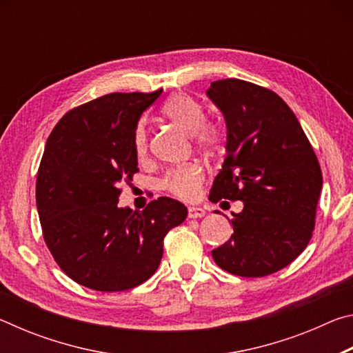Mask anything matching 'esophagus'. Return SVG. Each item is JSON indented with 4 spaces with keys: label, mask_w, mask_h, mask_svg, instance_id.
Returning a JSON list of instances; mask_svg holds the SVG:
<instances>
[{
    "label": "esophagus",
    "mask_w": 353,
    "mask_h": 353,
    "mask_svg": "<svg viewBox=\"0 0 353 353\" xmlns=\"http://www.w3.org/2000/svg\"><path fill=\"white\" fill-rule=\"evenodd\" d=\"M205 216V210L201 207H190L188 208V218L196 219V218H202Z\"/></svg>",
    "instance_id": "1"
}]
</instances>
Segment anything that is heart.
<instances>
[{
  "label": "heart",
  "instance_id": "obj_1",
  "mask_svg": "<svg viewBox=\"0 0 353 353\" xmlns=\"http://www.w3.org/2000/svg\"><path fill=\"white\" fill-rule=\"evenodd\" d=\"M163 115L171 119L176 126L193 137L196 146L204 151H214L221 141V132L216 126L205 123V112L198 101L190 94L179 93L166 101ZM135 151L140 159L148 152V132L139 126L134 137ZM204 182V171L198 165H187L171 171L165 177L163 187L177 198L190 201L198 196V191Z\"/></svg>",
  "mask_w": 353,
  "mask_h": 353
}]
</instances>
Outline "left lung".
Listing matches in <instances>:
<instances>
[{"label": "left lung", "mask_w": 353, "mask_h": 353, "mask_svg": "<svg viewBox=\"0 0 353 353\" xmlns=\"http://www.w3.org/2000/svg\"><path fill=\"white\" fill-rule=\"evenodd\" d=\"M207 97L227 128L225 160L208 198L243 202L232 213L234 234L212 250L213 260L235 276H270L312 240L322 190L318 157L294 113L268 88L224 79L212 82Z\"/></svg>", "instance_id": "8db88e82"}]
</instances>
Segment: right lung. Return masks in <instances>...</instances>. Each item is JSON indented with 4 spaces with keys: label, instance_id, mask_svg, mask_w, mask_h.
Here are the masks:
<instances>
[{
    "label": "right lung",
    "instance_id": "obj_1",
    "mask_svg": "<svg viewBox=\"0 0 353 353\" xmlns=\"http://www.w3.org/2000/svg\"><path fill=\"white\" fill-rule=\"evenodd\" d=\"M160 94H105L70 110L48 137L35 187L43 238L61 270L90 290L146 282L162 260L165 235L188 214L171 198L143 212L118 207L119 185L139 171L137 124Z\"/></svg>",
    "mask_w": 353,
    "mask_h": 353
}]
</instances>
